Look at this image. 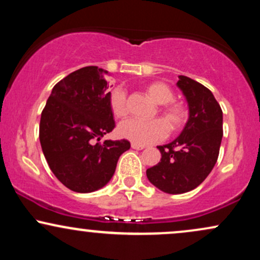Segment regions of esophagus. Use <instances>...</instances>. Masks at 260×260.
I'll list each match as a JSON object with an SVG mask.
<instances>
[{"label":"esophagus","instance_id":"obj_1","mask_svg":"<svg viewBox=\"0 0 260 260\" xmlns=\"http://www.w3.org/2000/svg\"><path fill=\"white\" fill-rule=\"evenodd\" d=\"M131 147H132V149H136V150H142V149L145 148V145L137 144V143H132V144H131Z\"/></svg>","mask_w":260,"mask_h":260}]
</instances>
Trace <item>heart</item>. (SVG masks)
Returning <instances> with one entry per match:
<instances>
[{
  "instance_id": "obj_1",
  "label": "heart",
  "mask_w": 260,
  "mask_h": 260,
  "mask_svg": "<svg viewBox=\"0 0 260 260\" xmlns=\"http://www.w3.org/2000/svg\"><path fill=\"white\" fill-rule=\"evenodd\" d=\"M148 96L157 105H161L160 113L171 131H178L183 127L188 118L187 107L178 101H172L174 91L162 82H153L145 86ZM110 107L116 117L123 118L128 113L126 92L117 88L110 94ZM165 121V122H166ZM160 118L151 121L128 120L118 126V134L122 138L137 144H150L162 139L168 133V127Z\"/></svg>"
}]
</instances>
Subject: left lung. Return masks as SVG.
<instances>
[{
	"instance_id": "obj_1",
	"label": "left lung",
	"mask_w": 260,
	"mask_h": 260,
	"mask_svg": "<svg viewBox=\"0 0 260 260\" xmlns=\"http://www.w3.org/2000/svg\"><path fill=\"white\" fill-rule=\"evenodd\" d=\"M189 117L180 136L159 145L160 162L147 170L155 187L169 194L189 192L202 183L215 166L222 139V111L213 92L201 83L178 76Z\"/></svg>"
}]
</instances>
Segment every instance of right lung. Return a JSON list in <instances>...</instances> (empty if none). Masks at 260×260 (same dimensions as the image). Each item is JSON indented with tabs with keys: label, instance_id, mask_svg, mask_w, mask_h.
<instances>
[{
	"label": "right lung",
	"instance_id": "1",
	"mask_svg": "<svg viewBox=\"0 0 260 260\" xmlns=\"http://www.w3.org/2000/svg\"><path fill=\"white\" fill-rule=\"evenodd\" d=\"M109 72L83 67L53 86L40 118L39 138L53 175L71 190L90 193L112 178L118 157L131 148L126 139H94L115 128L105 79Z\"/></svg>",
	"mask_w": 260,
	"mask_h": 260
}]
</instances>
